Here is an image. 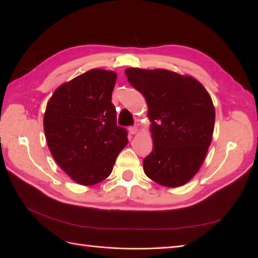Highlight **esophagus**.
<instances>
[{
  "instance_id": "esophagus-1",
  "label": "esophagus",
  "mask_w": 258,
  "mask_h": 258,
  "mask_svg": "<svg viewBox=\"0 0 258 258\" xmlns=\"http://www.w3.org/2000/svg\"><path fill=\"white\" fill-rule=\"evenodd\" d=\"M138 131H139V129H138L137 126L129 127V133H130V135H136V133H138Z\"/></svg>"
}]
</instances>
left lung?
I'll return each instance as SVG.
<instances>
[{"label": "left lung", "mask_w": 258, "mask_h": 258, "mask_svg": "<svg viewBox=\"0 0 258 258\" xmlns=\"http://www.w3.org/2000/svg\"><path fill=\"white\" fill-rule=\"evenodd\" d=\"M130 85L147 101L153 149L143 160L146 176L166 187L187 183L211 145L215 108L198 80L167 70L131 68Z\"/></svg>", "instance_id": "1"}]
</instances>
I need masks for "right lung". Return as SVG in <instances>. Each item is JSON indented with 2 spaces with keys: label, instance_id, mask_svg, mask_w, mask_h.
Returning <instances> with one entry per match:
<instances>
[{
  "label": "right lung",
  "instance_id": "right-lung-1",
  "mask_svg": "<svg viewBox=\"0 0 258 258\" xmlns=\"http://www.w3.org/2000/svg\"><path fill=\"white\" fill-rule=\"evenodd\" d=\"M115 82V72L90 70L61 85L44 113L51 156L71 179L86 186L110 176L128 143L127 130L116 125L111 101Z\"/></svg>",
  "mask_w": 258,
  "mask_h": 258
}]
</instances>
